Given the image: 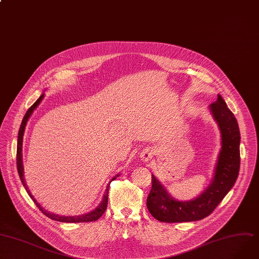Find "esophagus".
<instances>
[{
  "mask_svg": "<svg viewBox=\"0 0 259 259\" xmlns=\"http://www.w3.org/2000/svg\"><path fill=\"white\" fill-rule=\"evenodd\" d=\"M153 154H154V151H153V149L152 148H146V149H144L142 152H141V154H140V157H141V160L143 161V162H149L150 160H151V157L153 156Z\"/></svg>",
  "mask_w": 259,
  "mask_h": 259,
  "instance_id": "esophagus-1",
  "label": "esophagus"
}]
</instances>
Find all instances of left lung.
<instances>
[{
	"instance_id": "1",
	"label": "left lung",
	"mask_w": 259,
	"mask_h": 259,
	"mask_svg": "<svg viewBox=\"0 0 259 259\" xmlns=\"http://www.w3.org/2000/svg\"><path fill=\"white\" fill-rule=\"evenodd\" d=\"M209 109L221 131V150L211 184L194 200L177 201L151 175L152 186L147 197V208L158 221L181 223L202 220L214 210L236 181L241 163V135L237 121L221 95H218Z\"/></svg>"
}]
</instances>
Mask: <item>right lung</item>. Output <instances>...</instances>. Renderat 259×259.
I'll return each mask as SVG.
<instances>
[{"mask_svg": "<svg viewBox=\"0 0 259 259\" xmlns=\"http://www.w3.org/2000/svg\"><path fill=\"white\" fill-rule=\"evenodd\" d=\"M45 94H42L40 97H39L37 101L29 108V110L27 111V113L25 114L24 116V119L22 121V124H21V127H19V131H18V136H17V150H16V166H17V171H18V175L19 177H21V181H22V184L23 186L25 187L26 191L28 192V194L30 195V197L32 198V200L34 201V203L36 204V206L40 209L42 211V213H45L47 217H49L50 219H52V220H55V221H59V222H64V223H84V222H93V221H96L98 220L99 218H101L103 215V213L106 211L107 209V205H108V193H109V186L107 187V190H106V193L104 195V198H103V201L102 203L99 204L94 210L88 212V213H85V214H81V215H74V217H65V215H58V214H54V213H51L49 212L48 210L44 209L41 207V205L39 204L35 199L33 197V195L31 194V192L29 191L27 185H26V182H25V178H24V166H23V155H22V149H23V137H24V132H25V127H26V124H27V121L28 119L30 118V116L32 115L33 111L37 108V106L40 104V102L42 101ZM118 176V175H117ZM116 177H114L112 181H114Z\"/></svg>", "mask_w": 259, "mask_h": 259, "instance_id": "1", "label": "right lung"}]
</instances>
